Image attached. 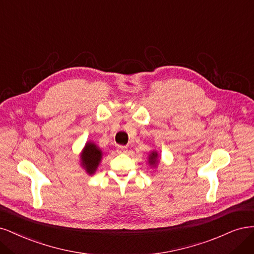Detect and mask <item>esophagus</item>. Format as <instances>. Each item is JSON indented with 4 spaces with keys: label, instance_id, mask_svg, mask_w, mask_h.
<instances>
[{
    "label": "esophagus",
    "instance_id": "34e87169",
    "mask_svg": "<svg viewBox=\"0 0 254 254\" xmlns=\"http://www.w3.org/2000/svg\"><path fill=\"white\" fill-rule=\"evenodd\" d=\"M127 151V146H126V145H118L117 146L118 153H126Z\"/></svg>",
    "mask_w": 254,
    "mask_h": 254
}]
</instances>
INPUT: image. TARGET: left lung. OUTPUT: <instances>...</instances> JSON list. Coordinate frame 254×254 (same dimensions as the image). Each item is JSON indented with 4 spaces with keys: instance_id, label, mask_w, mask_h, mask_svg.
<instances>
[{
    "instance_id": "8db88e82",
    "label": "left lung",
    "mask_w": 254,
    "mask_h": 254,
    "mask_svg": "<svg viewBox=\"0 0 254 254\" xmlns=\"http://www.w3.org/2000/svg\"><path fill=\"white\" fill-rule=\"evenodd\" d=\"M158 162V154L156 151H152L151 154L149 155V163L151 166H156Z\"/></svg>"
}]
</instances>
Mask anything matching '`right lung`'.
<instances>
[{
  "label": "right lung",
  "mask_w": 254,
  "mask_h": 254,
  "mask_svg": "<svg viewBox=\"0 0 254 254\" xmlns=\"http://www.w3.org/2000/svg\"><path fill=\"white\" fill-rule=\"evenodd\" d=\"M81 166H82L89 175L94 174L102 158V151L94 143L86 142L84 149L80 155Z\"/></svg>",
  "instance_id": "obj_1"
}]
</instances>
